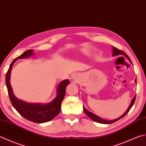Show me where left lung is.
<instances>
[{
	"mask_svg": "<svg viewBox=\"0 0 146 146\" xmlns=\"http://www.w3.org/2000/svg\"><path fill=\"white\" fill-rule=\"evenodd\" d=\"M119 55H123V56H125V57H127V58H128V59L129 60V61L131 62L130 59L129 58V57H128L127 55V54L123 52V51H122L121 50H119V49H118V48L115 47H113V56H119ZM135 83H137V79L135 80ZM135 98H136V97L135 96L132 99V101H131V103H130V104L129 106V107H128L127 110L125 111V113L123 114V115L121 116H119V118H116V119H113V120H106V119H102L101 118H100V117H99L98 116L96 115L95 114H94L90 112V111H88L84 106H83V108H84V112L85 113V114H86V115L88 117H89V118L91 119H92L93 121H96V122H98V123H102V124H111V123H113L116 122V121L119 120V119H120L121 118H123V117H124L125 115H126L128 112H129V111L131 109V108L132 107V106L134 104V102H135Z\"/></svg>",
	"mask_w": 146,
	"mask_h": 146,
	"instance_id": "left-lung-1",
	"label": "left lung"
}]
</instances>
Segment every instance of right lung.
Here are the masks:
<instances>
[{"label":"right lung","instance_id":"obj_1","mask_svg":"<svg viewBox=\"0 0 146 146\" xmlns=\"http://www.w3.org/2000/svg\"><path fill=\"white\" fill-rule=\"evenodd\" d=\"M33 50H28L13 60L5 75V84H6L9 97L11 104H13L15 110L23 118L28 120L36 123H42L51 121L59 115L61 111V102L63 101L66 94V88L70 84V80H64L59 83L57 88V96L56 98L49 103H28L16 98V97L14 95L12 87L10 84V75L13 66L17 59L30 58L33 55Z\"/></svg>","mask_w":146,"mask_h":146}]
</instances>
